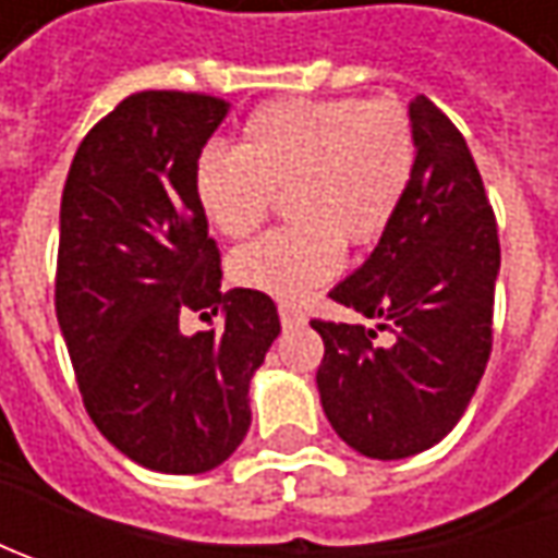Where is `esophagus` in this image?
Instances as JSON below:
<instances>
[{
    "label": "esophagus",
    "instance_id": "esophagus-1",
    "mask_svg": "<svg viewBox=\"0 0 558 558\" xmlns=\"http://www.w3.org/2000/svg\"><path fill=\"white\" fill-rule=\"evenodd\" d=\"M279 319H282V326H286V329L304 326V313L298 311V307H291V304H282V307H279Z\"/></svg>",
    "mask_w": 558,
    "mask_h": 558
}]
</instances>
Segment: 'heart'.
Returning <instances> with one entry per match:
<instances>
[{
  "instance_id": "1",
  "label": "heart",
  "mask_w": 558,
  "mask_h": 558,
  "mask_svg": "<svg viewBox=\"0 0 558 558\" xmlns=\"http://www.w3.org/2000/svg\"><path fill=\"white\" fill-rule=\"evenodd\" d=\"M416 173V133L395 101L286 98L245 123L239 151L210 148L195 167L198 207L226 239H245L286 195L294 226L229 257V279L272 301H304L329 282L344 245H375Z\"/></svg>"
}]
</instances>
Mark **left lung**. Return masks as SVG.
Returning <instances> with one entry per match:
<instances>
[{"label": "left lung", "mask_w": 558, "mask_h": 558, "mask_svg": "<svg viewBox=\"0 0 558 558\" xmlns=\"http://www.w3.org/2000/svg\"><path fill=\"white\" fill-rule=\"evenodd\" d=\"M416 173L397 220L329 298L378 319L374 329L311 326L326 354L316 388L338 438L369 460H403L453 432L490 356L500 276L497 220L472 151L425 96L410 101Z\"/></svg>", "instance_id": "1"}]
</instances>
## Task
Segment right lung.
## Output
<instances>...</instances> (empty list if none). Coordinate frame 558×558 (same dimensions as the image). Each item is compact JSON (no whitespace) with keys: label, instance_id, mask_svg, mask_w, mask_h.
Masks as SVG:
<instances>
[{"label":"right lung","instance_id":"right-lung-1","mask_svg":"<svg viewBox=\"0 0 558 558\" xmlns=\"http://www.w3.org/2000/svg\"><path fill=\"white\" fill-rule=\"evenodd\" d=\"M229 101L148 89L76 148L61 195L54 313L96 428L163 475L210 472L251 425L247 388L279 335L267 294L220 291V251L195 198L202 148ZM225 313L183 336L179 311Z\"/></svg>","mask_w":558,"mask_h":558}]
</instances>
